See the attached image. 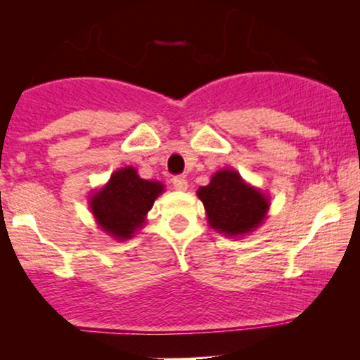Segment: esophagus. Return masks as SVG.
<instances>
[{"instance_id": "obj_1", "label": "esophagus", "mask_w": 360, "mask_h": 360, "mask_svg": "<svg viewBox=\"0 0 360 360\" xmlns=\"http://www.w3.org/2000/svg\"><path fill=\"white\" fill-rule=\"evenodd\" d=\"M172 185H174V188L176 191H185L188 188V181H186L184 176H175V179H172Z\"/></svg>"}]
</instances>
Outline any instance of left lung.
Returning <instances> with one entry per match:
<instances>
[{
    "mask_svg": "<svg viewBox=\"0 0 360 360\" xmlns=\"http://www.w3.org/2000/svg\"><path fill=\"white\" fill-rule=\"evenodd\" d=\"M196 195L203 201L208 224L228 238L252 233L264 223L270 210L269 195L248 184L233 169L216 172Z\"/></svg>",
    "mask_w": 360,
    "mask_h": 360,
    "instance_id": "obj_1",
    "label": "left lung"
}]
</instances>
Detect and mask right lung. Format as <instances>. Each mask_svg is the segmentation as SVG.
I'll use <instances>...</instances> for the list:
<instances>
[{
    "label": "right lung",
    "mask_w": 360,
    "mask_h": 360,
    "mask_svg": "<svg viewBox=\"0 0 360 360\" xmlns=\"http://www.w3.org/2000/svg\"><path fill=\"white\" fill-rule=\"evenodd\" d=\"M164 190V184L141 179L129 165L116 170L106 185L93 191L88 205L103 233L126 240L144 226L147 213Z\"/></svg>",
    "instance_id": "right-lung-1"
}]
</instances>
